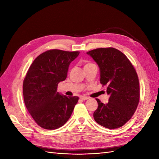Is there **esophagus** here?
I'll list each match as a JSON object with an SVG mask.
<instances>
[{"label":"esophagus","mask_w":159,"mask_h":159,"mask_svg":"<svg viewBox=\"0 0 159 159\" xmlns=\"http://www.w3.org/2000/svg\"><path fill=\"white\" fill-rule=\"evenodd\" d=\"M80 98L82 100H86L87 99H89V98L88 97H86V96H80Z\"/></svg>","instance_id":"34e87169"}]
</instances>
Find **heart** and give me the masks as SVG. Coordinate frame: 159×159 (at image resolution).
Wrapping results in <instances>:
<instances>
[{
    "label": "heart",
    "mask_w": 159,
    "mask_h": 159,
    "mask_svg": "<svg viewBox=\"0 0 159 159\" xmlns=\"http://www.w3.org/2000/svg\"><path fill=\"white\" fill-rule=\"evenodd\" d=\"M89 64H91V63H87V64H86V65H85V66H87V65H89Z\"/></svg>",
    "instance_id": "heart-1"
}]
</instances>
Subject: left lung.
Returning a JSON list of instances; mask_svg holds the SVG:
<instances>
[{
	"instance_id": "obj_1",
	"label": "left lung",
	"mask_w": 159,
	"mask_h": 159,
	"mask_svg": "<svg viewBox=\"0 0 159 159\" xmlns=\"http://www.w3.org/2000/svg\"><path fill=\"white\" fill-rule=\"evenodd\" d=\"M100 68V81L107 85L109 102L96 98L98 109L93 118L109 129L124 126L133 116L139 101L137 74L126 56L114 48H100L87 52Z\"/></svg>"
}]
</instances>
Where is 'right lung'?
<instances>
[{"instance_id":"obj_1","label":"right lung","mask_w":159,"mask_h":159,"mask_svg":"<svg viewBox=\"0 0 159 159\" xmlns=\"http://www.w3.org/2000/svg\"><path fill=\"white\" fill-rule=\"evenodd\" d=\"M80 52L50 50L33 61L23 82V96L30 115L40 127L55 130L69 120L79 97H67L57 92L65 80L70 63Z\"/></svg>"}]
</instances>
